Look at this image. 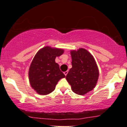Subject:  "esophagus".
<instances>
[{
    "label": "esophagus",
    "mask_w": 127,
    "mask_h": 127,
    "mask_svg": "<svg viewBox=\"0 0 127 127\" xmlns=\"http://www.w3.org/2000/svg\"><path fill=\"white\" fill-rule=\"evenodd\" d=\"M67 73H68V71H64V74H65V76H66L67 74Z\"/></svg>",
    "instance_id": "1"
}]
</instances>
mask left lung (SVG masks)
I'll list each match as a JSON object with an SVG mask.
<instances>
[{
    "label": "left lung",
    "mask_w": 127,
    "mask_h": 127,
    "mask_svg": "<svg viewBox=\"0 0 127 127\" xmlns=\"http://www.w3.org/2000/svg\"><path fill=\"white\" fill-rule=\"evenodd\" d=\"M71 56L72 68L65 78L75 94L83 95L94 89L96 85L98 68L94 58L85 49L71 51Z\"/></svg>",
    "instance_id": "obj_1"
}]
</instances>
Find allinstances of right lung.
<instances>
[{"instance_id": "right-lung-1", "label": "right lung", "mask_w": 127, "mask_h": 127, "mask_svg": "<svg viewBox=\"0 0 127 127\" xmlns=\"http://www.w3.org/2000/svg\"><path fill=\"white\" fill-rule=\"evenodd\" d=\"M62 49L45 47L36 53L31 64L29 79L31 86L39 95L49 94L54 91L58 82L65 76L55 62L61 56Z\"/></svg>"}]
</instances>
